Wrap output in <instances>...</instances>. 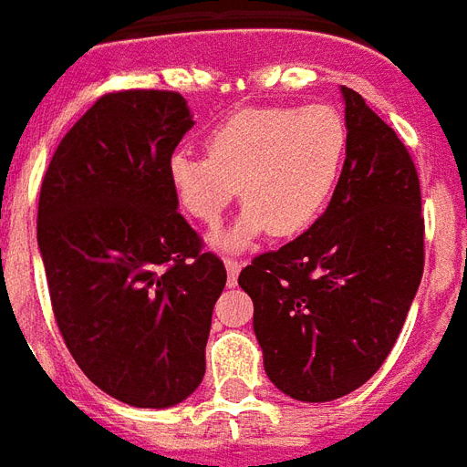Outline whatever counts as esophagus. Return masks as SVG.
Returning <instances> with one entry per match:
<instances>
[{"label":"esophagus","mask_w":467,"mask_h":467,"mask_svg":"<svg viewBox=\"0 0 467 467\" xmlns=\"http://www.w3.org/2000/svg\"><path fill=\"white\" fill-rule=\"evenodd\" d=\"M223 266H226V275H229V285H236L241 261H236V258H223Z\"/></svg>","instance_id":"1"}]
</instances>
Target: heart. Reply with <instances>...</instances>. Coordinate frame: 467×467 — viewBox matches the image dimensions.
Returning a JSON list of instances; mask_svg holds the SVG:
<instances>
[{
    "mask_svg": "<svg viewBox=\"0 0 467 467\" xmlns=\"http://www.w3.org/2000/svg\"><path fill=\"white\" fill-rule=\"evenodd\" d=\"M348 131L333 107H261L229 117L206 136V156L176 151L169 159L173 196L192 219L213 226L241 192L246 209L221 248H244L271 231L298 236L331 201Z\"/></svg>",
    "mask_w": 467,
    "mask_h": 467,
    "instance_id": "b5f03b06",
    "label": "heart"
}]
</instances>
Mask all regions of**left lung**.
Masks as SVG:
<instances>
[{"mask_svg": "<svg viewBox=\"0 0 467 467\" xmlns=\"http://www.w3.org/2000/svg\"><path fill=\"white\" fill-rule=\"evenodd\" d=\"M341 94L348 146L328 209L238 275L266 376L306 403L348 396L383 366L425 264L413 159L358 91Z\"/></svg>", "mask_w": 467, "mask_h": 467, "instance_id": "left-lung-1", "label": "left lung"}]
</instances>
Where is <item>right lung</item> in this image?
I'll return each mask as SVG.
<instances>
[{
    "mask_svg": "<svg viewBox=\"0 0 467 467\" xmlns=\"http://www.w3.org/2000/svg\"><path fill=\"white\" fill-rule=\"evenodd\" d=\"M193 126L176 91L101 97L44 173L36 216L54 318L94 386L134 408L199 388L226 268L179 213L169 159Z\"/></svg>",
    "mask_w": 467,
    "mask_h": 467,
    "instance_id": "right-lung-1",
    "label": "right lung"
}]
</instances>
